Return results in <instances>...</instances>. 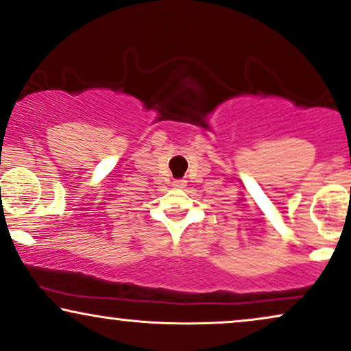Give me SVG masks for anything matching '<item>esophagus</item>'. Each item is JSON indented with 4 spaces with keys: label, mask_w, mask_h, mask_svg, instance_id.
<instances>
[{
    "label": "esophagus",
    "mask_w": 351,
    "mask_h": 351,
    "mask_svg": "<svg viewBox=\"0 0 351 351\" xmlns=\"http://www.w3.org/2000/svg\"><path fill=\"white\" fill-rule=\"evenodd\" d=\"M172 185H174L176 189H184L185 180H174V182H172Z\"/></svg>",
    "instance_id": "obj_1"
}]
</instances>
